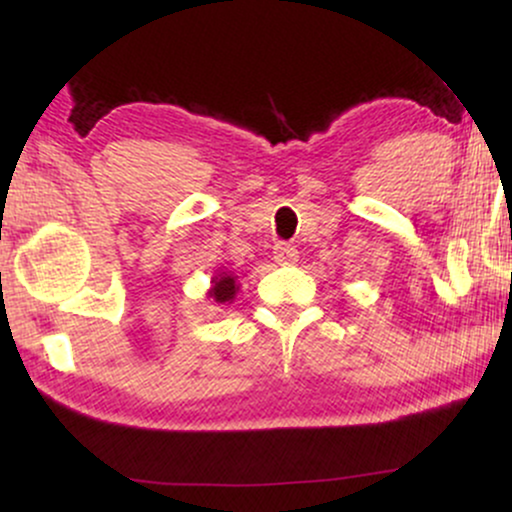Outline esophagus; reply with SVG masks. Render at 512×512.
<instances>
[{
	"label": "esophagus",
	"mask_w": 512,
	"mask_h": 512,
	"mask_svg": "<svg viewBox=\"0 0 512 512\" xmlns=\"http://www.w3.org/2000/svg\"><path fill=\"white\" fill-rule=\"evenodd\" d=\"M274 260L279 264H293L298 260L296 245L291 243H276L274 245Z\"/></svg>",
	"instance_id": "esophagus-1"
}]
</instances>
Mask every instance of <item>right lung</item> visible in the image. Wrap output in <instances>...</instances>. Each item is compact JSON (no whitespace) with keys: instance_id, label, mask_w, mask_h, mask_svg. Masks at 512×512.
I'll return each mask as SVG.
<instances>
[{"instance_id":"right-lung-1","label":"right lung","mask_w":512,"mask_h":512,"mask_svg":"<svg viewBox=\"0 0 512 512\" xmlns=\"http://www.w3.org/2000/svg\"><path fill=\"white\" fill-rule=\"evenodd\" d=\"M236 296V279L231 274H221L214 279V289H211V298L216 303H226Z\"/></svg>"}]
</instances>
